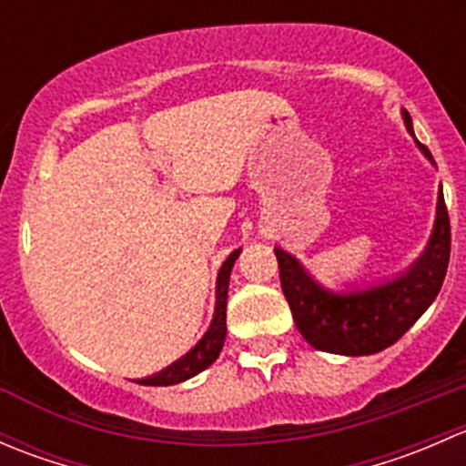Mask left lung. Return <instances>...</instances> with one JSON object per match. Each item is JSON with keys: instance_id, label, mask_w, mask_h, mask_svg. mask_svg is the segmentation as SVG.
I'll use <instances>...</instances> for the list:
<instances>
[{"instance_id": "obj_1", "label": "left lung", "mask_w": 466, "mask_h": 466, "mask_svg": "<svg viewBox=\"0 0 466 466\" xmlns=\"http://www.w3.org/2000/svg\"><path fill=\"white\" fill-rule=\"evenodd\" d=\"M403 119L412 133L408 112H403ZM424 153L431 157L426 148ZM275 255L279 263L281 290L293 311L295 327L316 350L345 356L377 354L394 345L420 320L440 293L451 257V223L444 194L440 191L435 229L424 257L406 277L368 293H327L289 252L277 248Z\"/></svg>"}]
</instances>
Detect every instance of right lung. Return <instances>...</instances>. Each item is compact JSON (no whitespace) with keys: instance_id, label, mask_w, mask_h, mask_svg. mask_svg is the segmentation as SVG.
Returning <instances> with one entry per match:
<instances>
[{"instance_id":"1","label":"right lung","mask_w":466,"mask_h":466,"mask_svg":"<svg viewBox=\"0 0 466 466\" xmlns=\"http://www.w3.org/2000/svg\"><path fill=\"white\" fill-rule=\"evenodd\" d=\"M238 252L234 250L232 255L225 259L223 266H220L218 281H216V316L214 322H211L209 331L205 333L203 340L189 351L182 360L173 363L171 368H167L164 372L155 374V377L142 379L137 383L142 385H173L180 383V380H187L196 377L198 372H203L205 368H209L216 359H218L220 350H223L225 333H228V327H225V307H228V284H229V272H232L234 261H237Z\"/></svg>"}]
</instances>
